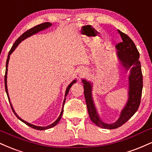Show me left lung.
<instances>
[{
	"mask_svg": "<svg viewBox=\"0 0 152 152\" xmlns=\"http://www.w3.org/2000/svg\"><path fill=\"white\" fill-rule=\"evenodd\" d=\"M118 32L121 36L122 42L116 45V49H118L117 54L122 66L127 71H129V97L125 107L120 113V118L115 123L107 124L100 120L92 98V85L85 79L82 80L86 103L91 121L103 129H116L128 121L140 107L143 88V76L140 61H139L140 53L129 37L120 30H118Z\"/></svg>",
	"mask_w": 152,
	"mask_h": 152,
	"instance_id": "obj_1",
	"label": "left lung"
}]
</instances>
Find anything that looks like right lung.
<instances>
[{
    "instance_id": "obj_1",
    "label": "right lung",
    "mask_w": 152,
    "mask_h": 152,
    "mask_svg": "<svg viewBox=\"0 0 152 152\" xmlns=\"http://www.w3.org/2000/svg\"><path fill=\"white\" fill-rule=\"evenodd\" d=\"M52 24L50 23H42L40 24V25H37V26L32 27V28L30 29V30H28L27 31H26L25 32H24V33L22 34V35L18 39L16 40L15 42V43L13 44V45H12V47H11V49H10V52L8 53V58H7V61H6V69H5V91H6V94H7V96H8V100H9V102H10V106H11V108L12 110V111H13L14 114L15 115V116L17 117V118L19 119L20 120H21L22 122H24V123L26 124L27 125L30 126V127H32V128L33 129H38V130H45V129H49V128H52V127H54V126L58 124V122H59V120H61V116H62V114H63V111H64V103H65V100H66V96H67L69 94V91L70 90L71 87L72 86V85L74 84V83H76V80H74V81H73L71 83L69 84L68 86V87H67L66 90V93H65V98H64V103H63V107H62V110H61V114H60L59 117H58L57 120H56L55 122H54V123H52V125H48L47 126V127H39V126H35V125H32V124L30 123H28V122H25V120H23V119H21L20 118L19 116L17 114H16L15 112L13 107H12V105L11 103H10V98H9V96H8V88H7V73H8V61H9V58H10V55L12 54V52L15 49L16 47L18 46V45H19L20 43L23 40H24L25 39H26L27 37H29L33 35V34L37 33L38 32H39V31H42V30H45V29L48 28L49 27H50L51 25H52Z\"/></svg>"
}]
</instances>
